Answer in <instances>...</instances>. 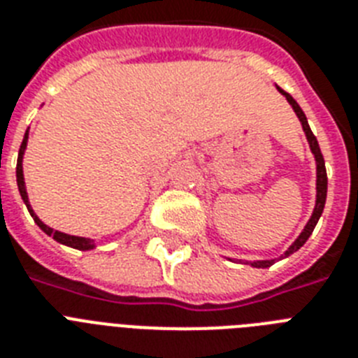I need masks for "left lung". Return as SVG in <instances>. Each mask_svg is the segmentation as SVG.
I'll return each instance as SVG.
<instances>
[{"label": "left lung", "instance_id": "left-lung-1", "mask_svg": "<svg viewBox=\"0 0 358 358\" xmlns=\"http://www.w3.org/2000/svg\"><path fill=\"white\" fill-rule=\"evenodd\" d=\"M278 91L282 92L284 96H286V100L292 103V108H294V111L297 113V117H299L301 124H303V129H305V134H306V139H308V145H310L312 154H314V157H316V169H317L316 208H314V213H312L310 221L306 223L305 230H303L299 238L295 239L294 243H292V247H289V249L284 252L286 256H289L292 252L299 250L301 247L306 243V239L310 238V234L314 232V229H316L317 221H320V217H322L323 208H325V199H327V171H325V159H323V154H322V150H320V145H317L316 135L312 134V129H310V126H308V120H306L305 113H303V109L299 108V103L295 102L294 98L289 96L288 92H284L280 87H278ZM273 264H275V260H260V262H252L250 266L252 267H269V266H273Z\"/></svg>", "mask_w": 358, "mask_h": 358}]
</instances>
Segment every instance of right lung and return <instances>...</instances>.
<instances>
[{
	"mask_svg": "<svg viewBox=\"0 0 358 358\" xmlns=\"http://www.w3.org/2000/svg\"><path fill=\"white\" fill-rule=\"evenodd\" d=\"M25 146H27V131L24 135V141H22V145H20V152H18V163H16V182H18V191L22 199H24L25 206L29 210L31 217L35 219V223L41 227L48 236H52L55 241L63 245H69V247H74V249H80V250H89V249H94V241L92 239H87V238H78V236H70V234H63V232H59V230H53L50 229L48 224H44L41 219L36 217L35 212L31 210V204L27 201V193H25V182H24V171H22V157H24V150Z\"/></svg>",
	"mask_w": 358,
	"mask_h": 358,
	"instance_id": "1",
	"label": "right lung"
}]
</instances>
